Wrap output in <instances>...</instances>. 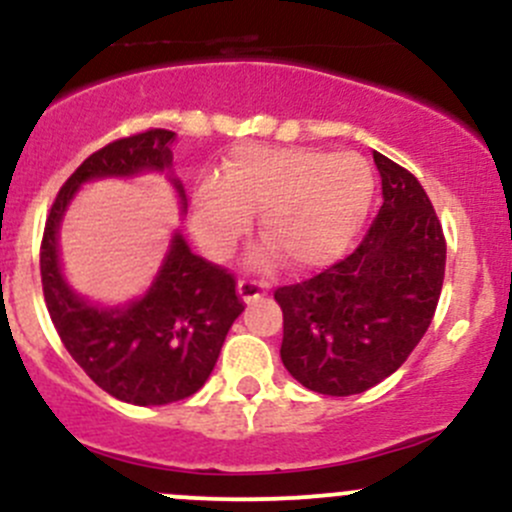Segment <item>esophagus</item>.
Segmentation results:
<instances>
[{
    "label": "esophagus",
    "mask_w": 512,
    "mask_h": 512,
    "mask_svg": "<svg viewBox=\"0 0 512 512\" xmlns=\"http://www.w3.org/2000/svg\"><path fill=\"white\" fill-rule=\"evenodd\" d=\"M237 292H240L242 302H255L257 297H262V294L267 292V285L265 282L250 280V277H242V280L237 282Z\"/></svg>",
    "instance_id": "34e87169"
}]
</instances>
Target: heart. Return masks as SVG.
<instances>
[{"label":"heart","mask_w":512,"mask_h":512,"mask_svg":"<svg viewBox=\"0 0 512 512\" xmlns=\"http://www.w3.org/2000/svg\"><path fill=\"white\" fill-rule=\"evenodd\" d=\"M374 175L356 153L317 148H232L218 178L193 193V232L203 250L225 257L250 230L252 213L270 245L257 262L277 255L289 270H314L337 260L369 213Z\"/></svg>","instance_id":"1"}]
</instances>
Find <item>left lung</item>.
Returning a JSON list of instances; mask_svg holds the SVG:
<instances>
[{"instance_id":"obj_1","label":"left lung","mask_w":512,"mask_h":512,"mask_svg":"<svg viewBox=\"0 0 512 512\" xmlns=\"http://www.w3.org/2000/svg\"><path fill=\"white\" fill-rule=\"evenodd\" d=\"M379 215L359 247L312 280L275 289L282 364L309 391L352 396L394 374L426 334L446 275V237L421 183L374 151Z\"/></svg>"}]
</instances>
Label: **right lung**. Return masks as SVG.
<instances>
[{
	"label": "right lung",
	"mask_w": 512,
	"mask_h": 512,
	"mask_svg": "<svg viewBox=\"0 0 512 512\" xmlns=\"http://www.w3.org/2000/svg\"><path fill=\"white\" fill-rule=\"evenodd\" d=\"M173 131L151 128L91 153L61 185L41 240V287L66 352L96 386L118 401L163 406L188 399L208 381L232 322L242 314L235 277L193 255L180 232L141 299L98 307L69 287L59 265V225L76 190L89 180L128 178L173 163ZM175 190L185 200L183 185Z\"/></svg>",
	"instance_id": "1"
}]
</instances>
